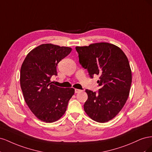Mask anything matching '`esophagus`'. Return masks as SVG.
Returning a JSON list of instances; mask_svg holds the SVG:
<instances>
[{
  "mask_svg": "<svg viewBox=\"0 0 152 152\" xmlns=\"http://www.w3.org/2000/svg\"><path fill=\"white\" fill-rule=\"evenodd\" d=\"M82 91L80 90V89H75V93H80V92H81Z\"/></svg>",
  "mask_w": 152,
  "mask_h": 152,
  "instance_id": "34e87169",
  "label": "esophagus"
}]
</instances>
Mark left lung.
<instances>
[{
  "label": "left lung",
  "mask_w": 152,
  "mask_h": 152,
  "mask_svg": "<svg viewBox=\"0 0 152 152\" xmlns=\"http://www.w3.org/2000/svg\"><path fill=\"white\" fill-rule=\"evenodd\" d=\"M79 63L91 78L99 75L98 93L86 89L84 109L93 121L104 123L120 112L129 94L132 73L126 55L115 45L94 43L75 48Z\"/></svg>",
  "instance_id": "8db88e82"
}]
</instances>
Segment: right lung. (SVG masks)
I'll use <instances>...</instances> for the list:
<instances>
[{
	"mask_svg": "<svg viewBox=\"0 0 152 152\" xmlns=\"http://www.w3.org/2000/svg\"><path fill=\"white\" fill-rule=\"evenodd\" d=\"M72 51L69 47L44 44L27 54L20 71V86L26 104L35 116L44 122H54L65 114L73 88L53 84L58 63Z\"/></svg>",
	"mask_w": 152,
	"mask_h": 152,
	"instance_id": "1",
	"label": "right lung"
}]
</instances>
